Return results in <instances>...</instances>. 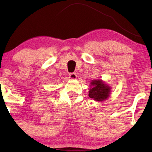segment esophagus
I'll return each instance as SVG.
<instances>
[{"instance_id": "34e87169", "label": "esophagus", "mask_w": 152, "mask_h": 152, "mask_svg": "<svg viewBox=\"0 0 152 152\" xmlns=\"http://www.w3.org/2000/svg\"><path fill=\"white\" fill-rule=\"evenodd\" d=\"M77 75L76 73H75V72H72V73H70L69 75V77L70 79H72V80H75V79L77 78Z\"/></svg>"}]
</instances>
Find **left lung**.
I'll use <instances>...</instances> for the list:
<instances>
[{
    "instance_id": "left-lung-1",
    "label": "left lung",
    "mask_w": 152,
    "mask_h": 152,
    "mask_svg": "<svg viewBox=\"0 0 152 152\" xmlns=\"http://www.w3.org/2000/svg\"><path fill=\"white\" fill-rule=\"evenodd\" d=\"M91 88L88 96L96 101H103L109 96L111 88L102 80H93L91 82Z\"/></svg>"
}]
</instances>
